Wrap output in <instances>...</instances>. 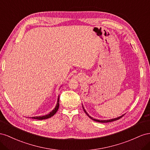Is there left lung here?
I'll return each instance as SVG.
<instances>
[{"instance_id": "1", "label": "left lung", "mask_w": 150, "mask_h": 150, "mask_svg": "<svg viewBox=\"0 0 150 150\" xmlns=\"http://www.w3.org/2000/svg\"><path fill=\"white\" fill-rule=\"evenodd\" d=\"M82 108H83V110H84V112H85V114H86L88 116L91 118V119H92L93 121H96V122H112V121H117V120H118V119H119L120 118H121L124 115H121V116H119V117H117V118H114V119H109V120H99V119H93V117H91L90 116V115L88 114V113L87 112V111L85 110V109H84V108H83V105H82Z\"/></svg>"}]
</instances>
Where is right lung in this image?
<instances>
[{
  "instance_id": "1",
  "label": "right lung",
  "mask_w": 150,
  "mask_h": 150,
  "mask_svg": "<svg viewBox=\"0 0 150 150\" xmlns=\"http://www.w3.org/2000/svg\"><path fill=\"white\" fill-rule=\"evenodd\" d=\"M59 96H58V100H57V105L56 107H55L54 109L52 110L51 111V112L46 114L45 115H42V116H36V117H32L31 118L32 119H38V120H42V119H48L51 117H52L53 115H54L55 114V113H56L57 112V110H58V108H59Z\"/></svg>"
}]
</instances>
